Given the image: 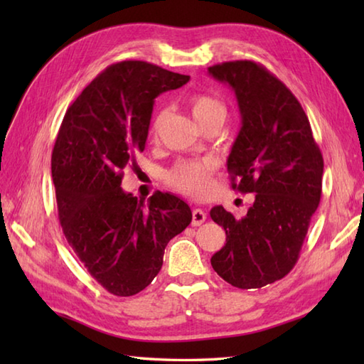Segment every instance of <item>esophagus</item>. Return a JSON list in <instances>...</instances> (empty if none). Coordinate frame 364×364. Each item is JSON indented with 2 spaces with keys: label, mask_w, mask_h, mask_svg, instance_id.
<instances>
[{
  "label": "esophagus",
  "mask_w": 364,
  "mask_h": 364,
  "mask_svg": "<svg viewBox=\"0 0 364 364\" xmlns=\"http://www.w3.org/2000/svg\"><path fill=\"white\" fill-rule=\"evenodd\" d=\"M205 220H206V213L203 210H200V208H196V210L192 211V225L198 227L202 225Z\"/></svg>",
  "instance_id": "obj_1"
}]
</instances>
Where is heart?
<instances>
[{
  "label": "heart",
  "instance_id": "heart-1",
  "mask_svg": "<svg viewBox=\"0 0 364 364\" xmlns=\"http://www.w3.org/2000/svg\"><path fill=\"white\" fill-rule=\"evenodd\" d=\"M189 107L192 117L196 119L198 125L213 120L222 119L225 120L227 109L222 102L211 95L198 94L191 98ZM162 122V112L154 115L151 122L150 133L156 136ZM215 170L214 161L211 159H184L170 170L167 175V181L172 188L180 191L181 194L189 196L192 198H205L213 191V173Z\"/></svg>",
  "mask_w": 364,
  "mask_h": 364
}]
</instances>
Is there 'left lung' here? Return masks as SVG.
I'll return each instance as SVG.
<instances>
[{
    "label": "left lung",
    "instance_id": "8db88e82",
    "mask_svg": "<svg viewBox=\"0 0 364 364\" xmlns=\"http://www.w3.org/2000/svg\"><path fill=\"white\" fill-rule=\"evenodd\" d=\"M233 89L241 129L227 167L231 186L255 202L244 218L214 206L227 242L211 258L223 280L255 289L280 280L299 259L322 194L323 159L304 107L284 84L253 60L208 68Z\"/></svg>",
    "mask_w": 364,
    "mask_h": 364
}]
</instances>
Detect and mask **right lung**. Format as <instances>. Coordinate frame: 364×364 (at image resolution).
<instances>
[{"label":"right lung","instance_id":"1","mask_svg":"<svg viewBox=\"0 0 364 364\" xmlns=\"http://www.w3.org/2000/svg\"><path fill=\"white\" fill-rule=\"evenodd\" d=\"M189 81L144 60L107 67L68 107L51 175L67 242L87 272L119 297L149 286L166 245L192 220L186 202L154 192L146 205L122 188L123 168L144 151L154 98Z\"/></svg>","mask_w":364,"mask_h":364}]
</instances>
